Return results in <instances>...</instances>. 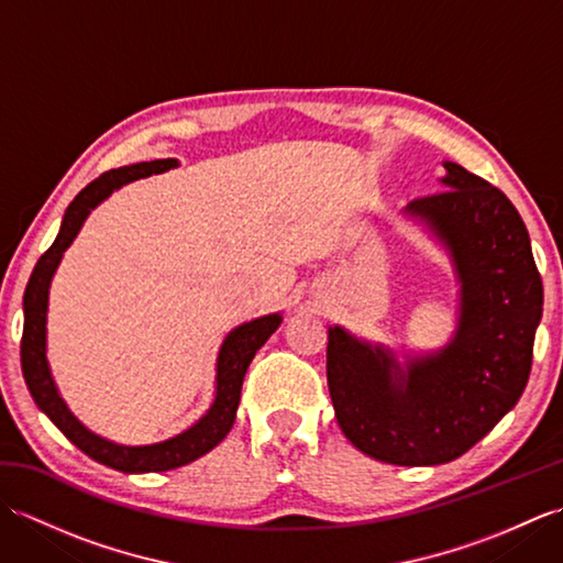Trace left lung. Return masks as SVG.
Returning a JSON list of instances; mask_svg holds the SVG:
<instances>
[{"label": "left lung", "instance_id": "1", "mask_svg": "<svg viewBox=\"0 0 563 563\" xmlns=\"http://www.w3.org/2000/svg\"><path fill=\"white\" fill-rule=\"evenodd\" d=\"M445 172V190L404 212L450 251L460 283L452 341L401 367L385 345L329 329L327 379L343 435L399 466L457 460L518 404L542 319V278L516 206L460 164Z\"/></svg>", "mask_w": 563, "mask_h": 563}]
</instances>
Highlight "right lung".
Returning <instances> with one entry per match:
<instances>
[{
	"label": "right lung",
	"instance_id": "1",
	"mask_svg": "<svg viewBox=\"0 0 563 563\" xmlns=\"http://www.w3.org/2000/svg\"><path fill=\"white\" fill-rule=\"evenodd\" d=\"M176 159H154L121 166L101 174L97 181H91L81 194L69 202L65 210L63 224H59L57 239L53 246L35 263L31 280L23 292V336H21V369L26 387L38 409L51 418V421L63 430L65 438L77 445L84 454L97 460L111 470L125 474H145V472H169L176 466L194 462L202 454L220 445L224 435L230 433L236 418L239 397H242V382L246 375L249 363L254 361L256 351L271 339V333L280 327V314L258 317L254 321L236 327L227 333L218 353V377H214V401L206 416L190 426L184 433H178L164 442L154 445H118V442L106 440L91 433L87 426H81L75 413L67 409V404L59 397L55 379L47 365V343H45V324H47V295H51L53 275L63 261V254L75 242L84 220L89 212L99 206L101 200L109 198L115 188L123 184L137 181L152 174L169 172L176 166Z\"/></svg>",
	"mask_w": 563,
	"mask_h": 563
}]
</instances>
